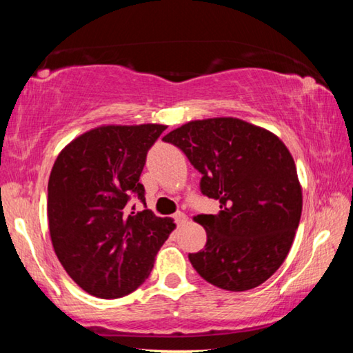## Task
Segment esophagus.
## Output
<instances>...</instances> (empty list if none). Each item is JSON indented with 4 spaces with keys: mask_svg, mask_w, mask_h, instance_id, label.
<instances>
[{
    "mask_svg": "<svg viewBox=\"0 0 353 353\" xmlns=\"http://www.w3.org/2000/svg\"><path fill=\"white\" fill-rule=\"evenodd\" d=\"M174 219H176L177 225H182V224L187 223V214L182 213V212H179V213L174 214Z\"/></svg>",
    "mask_w": 353,
    "mask_h": 353,
    "instance_id": "esophagus-1",
    "label": "esophagus"
}]
</instances>
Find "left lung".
<instances>
[{
	"instance_id": "1",
	"label": "left lung",
	"mask_w": 353,
	"mask_h": 353,
	"mask_svg": "<svg viewBox=\"0 0 353 353\" xmlns=\"http://www.w3.org/2000/svg\"><path fill=\"white\" fill-rule=\"evenodd\" d=\"M198 170L216 214L194 216L205 248L188 259L218 288L248 291L266 282L288 255L302 213L294 159L276 134L234 117L194 119L163 137Z\"/></svg>"
}]
</instances>
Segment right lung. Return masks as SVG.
<instances>
[{"label": "right lung", "mask_w": 353, "mask_h": 353, "mask_svg": "<svg viewBox=\"0 0 353 353\" xmlns=\"http://www.w3.org/2000/svg\"><path fill=\"white\" fill-rule=\"evenodd\" d=\"M165 124H104L59 152L48 181L52 248L68 276L88 294L117 299L149 277L174 219L145 208L129 213V198L145 202L139 182L148 149ZM134 208V207H132Z\"/></svg>", "instance_id": "add662e5"}]
</instances>
